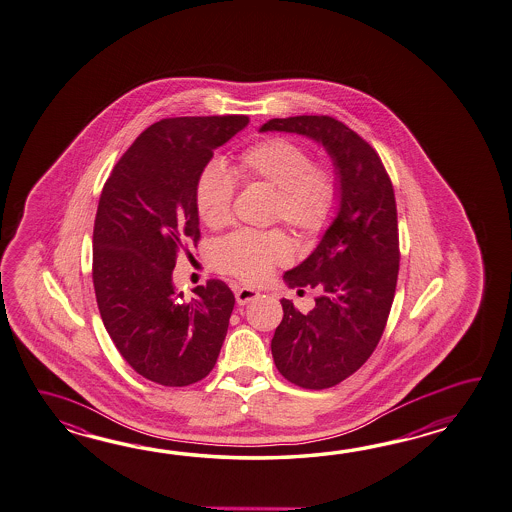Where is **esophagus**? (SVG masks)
Returning <instances> with one entry per match:
<instances>
[{
  "label": "esophagus",
  "mask_w": 512,
  "mask_h": 512,
  "mask_svg": "<svg viewBox=\"0 0 512 512\" xmlns=\"http://www.w3.org/2000/svg\"><path fill=\"white\" fill-rule=\"evenodd\" d=\"M259 296H261V294H259L257 290L248 288V286H239V288L235 290V297H237V303H239V305H248L250 301L257 299Z\"/></svg>",
  "instance_id": "34e87169"
}]
</instances>
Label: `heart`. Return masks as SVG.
Masks as SVG:
<instances>
[{"mask_svg": "<svg viewBox=\"0 0 512 512\" xmlns=\"http://www.w3.org/2000/svg\"><path fill=\"white\" fill-rule=\"evenodd\" d=\"M244 183H264L275 191L272 216L281 218L303 237L329 228L340 205V178L327 165H316L301 143L272 137L246 148L235 165ZM235 180L224 163L209 161L194 187V204L205 226L224 228L231 220ZM292 257V240L281 229L235 231L213 251L216 270L255 283L275 264Z\"/></svg>", "mask_w": 512, "mask_h": 512, "instance_id": "b5f03b06", "label": "heart"}]
</instances>
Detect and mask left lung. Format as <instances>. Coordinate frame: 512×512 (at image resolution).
<instances>
[{
    "label": "left lung",
    "mask_w": 512,
    "mask_h": 512,
    "mask_svg": "<svg viewBox=\"0 0 512 512\" xmlns=\"http://www.w3.org/2000/svg\"><path fill=\"white\" fill-rule=\"evenodd\" d=\"M294 132L321 143L340 178V209L318 248L284 273L290 288H318L301 314L281 299L272 354L279 373L305 389H327L356 373L386 329L397 288L398 222L393 183L375 148L329 115L270 119L261 132Z\"/></svg>",
    "instance_id": "left-lung-1"
}]
</instances>
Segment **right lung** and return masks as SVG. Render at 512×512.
I'll use <instances>...</instances> for the list:
<instances>
[{
	"instance_id": "obj_1",
	"label": "right lung",
	"mask_w": 512,
	"mask_h": 512,
	"mask_svg": "<svg viewBox=\"0 0 512 512\" xmlns=\"http://www.w3.org/2000/svg\"><path fill=\"white\" fill-rule=\"evenodd\" d=\"M246 115L172 117L148 126L115 163L93 228V288L104 327L137 375L191 386L211 373L235 296L218 279L185 301L172 270L185 240H200L194 187Z\"/></svg>"
}]
</instances>
